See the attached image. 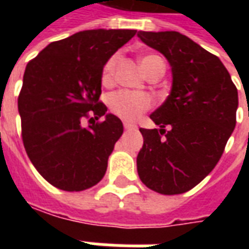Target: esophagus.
Segmentation results:
<instances>
[{
    "label": "esophagus",
    "mask_w": 249,
    "mask_h": 249,
    "mask_svg": "<svg viewBox=\"0 0 249 249\" xmlns=\"http://www.w3.org/2000/svg\"><path fill=\"white\" fill-rule=\"evenodd\" d=\"M124 128L126 130H130V129H135L136 125L135 124H130V123H124Z\"/></svg>",
    "instance_id": "34e87169"
}]
</instances>
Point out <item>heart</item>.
I'll return each mask as SVG.
<instances>
[{
  "mask_svg": "<svg viewBox=\"0 0 249 249\" xmlns=\"http://www.w3.org/2000/svg\"><path fill=\"white\" fill-rule=\"evenodd\" d=\"M156 58H160L159 56H145L140 60V65L142 71L145 73L148 66L151 65L152 61ZM117 62V56H112L109 58L107 64L104 65L103 69V82L108 84L112 80L113 76L114 66ZM108 104L110 110L120 119L125 121H136L141 114L152 107V98L140 92H130V90H117L112 93L108 98Z\"/></svg>",
  "mask_w": 249,
  "mask_h": 249,
  "instance_id": "1",
  "label": "heart"
}]
</instances>
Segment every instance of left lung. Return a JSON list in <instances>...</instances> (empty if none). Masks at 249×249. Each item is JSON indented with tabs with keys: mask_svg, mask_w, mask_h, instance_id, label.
<instances>
[{
	"mask_svg": "<svg viewBox=\"0 0 249 249\" xmlns=\"http://www.w3.org/2000/svg\"><path fill=\"white\" fill-rule=\"evenodd\" d=\"M171 65L172 89L151 114L160 129H144L137 172L146 187L180 195L216 167L236 125L237 89L219 57L178 32H139ZM168 128V130L165 129Z\"/></svg>",
	"mask_w": 249,
	"mask_h": 249,
	"instance_id": "1",
	"label": "left lung"
}]
</instances>
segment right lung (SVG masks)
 Segmentation results:
<instances>
[{
	"instance_id": "1",
	"label": "right lung",
	"mask_w": 249,
	"mask_h": 249,
	"mask_svg": "<svg viewBox=\"0 0 249 249\" xmlns=\"http://www.w3.org/2000/svg\"><path fill=\"white\" fill-rule=\"evenodd\" d=\"M137 33L93 29L46 46L26 65L18 96L25 151L53 187L78 192L104 178L123 135L121 120L98 101L104 65ZM105 117L104 122H97ZM84 118L89 125L84 127Z\"/></svg>"
}]
</instances>
